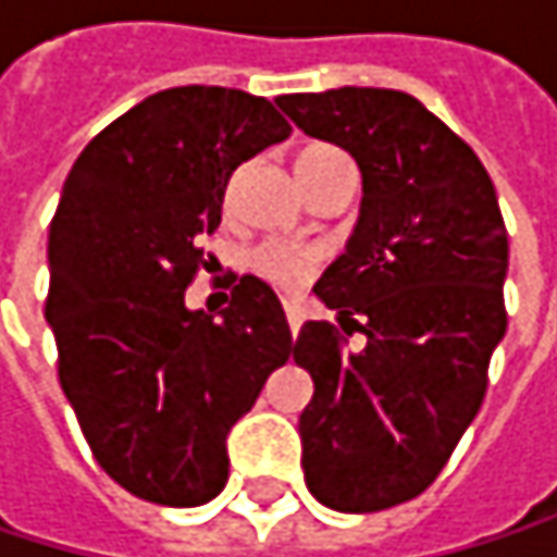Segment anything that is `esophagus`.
Listing matches in <instances>:
<instances>
[{
    "label": "esophagus",
    "mask_w": 557,
    "mask_h": 557,
    "mask_svg": "<svg viewBox=\"0 0 557 557\" xmlns=\"http://www.w3.org/2000/svg\"><path fill=\"white\" fill-rule=\"evenodd\" d=\"M283 312H286V322H289V332L296 335L299 325H302V302L296 296H283Z\"/></svg>",
    "instance_id": "esophagus-1"
}]
</instances>
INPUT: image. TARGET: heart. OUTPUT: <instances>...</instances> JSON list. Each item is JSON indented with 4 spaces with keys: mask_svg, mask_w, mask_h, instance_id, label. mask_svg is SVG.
Instances as JSON below:
<instances>
[{
    "mask_svg": "<svg viewBox=\"0 0 557 557\" xmlns=\"http://www.w3.org/2000/svg\"><path fill=\"white\" fill-rule=\"evenodd\" d=\"M338 158H345V154L329 148V145L302 148L299 158H296V173H299L302 186L315 170H322L325 164L338 161ZM319 261H322V251L315 245H302V242H289V238H268L248 258V264H251V271L258 277H264L274 286H283V289H293V286L306 283L312 277V271L319 268Z\"/></svg>",
    "mask_w": 557,
    "mask_h": 557,
    "instance_id": "heart-1",
    "label": "heart"
}]
</instances>
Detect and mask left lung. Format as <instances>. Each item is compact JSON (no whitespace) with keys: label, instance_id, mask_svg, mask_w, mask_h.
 <instances>
[{"label":"left lung","instance_id":"obj_1","mask_svg":"<svg viewBox=\"0 0 557 557\" xmlns=\"http://www.w3.org/2000/svg\"><path fill=\"white\" fill-rule=\"evenodd\" d=\"M277 106L364 180L355 235L315 283L338 325L306 322L293 361L315 387L299 416L309 494L377 512L438 478L484 403L506 332L500 202L471 145L409 92L342 86ZM355 331L366 342L348 349Z\"/></svg>","mask_w":557,"mask_h":557}]
</instances>
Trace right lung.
<instances>
[{"instance_id": "1", "label": "right lung", "mask_w": 557, "mask_h": 557, "mask_svg": "<svg viewBox=\"0 0 557 557\" xmlns=\"http://www.w3.org/2000/svg\"><path fill=\"white\" fill-rule=\"evenodd\" d=\"M283 138L264 96L176 86L119 115L66 173L45 302L57 377L99 468L141 500L219 497L228 429L293 351L264 280H238L219 319L183 302L232 170Z\"/></svg>"}]
</instances>
